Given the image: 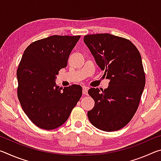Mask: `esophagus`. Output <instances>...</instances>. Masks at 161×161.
I'll list each match as a JSON object with an SVG mask.
<instances>
[{
	"mask_svg": "<svg viewBox=\"0 0 161 161\" xmlns=\"http://www.w3.org/2000/svg\"><path fill=\"white\" fill-rule=\"evenodd\" d=\"M88 89L89 88L87 86H83V90H82L83 94L87 95V93H88Z\"/></svg>",
	"mask_w": 161,
	"mask_h": 161,
	"instance_id": "34e87169",
	"label": "esophagus"
}]
</instances>
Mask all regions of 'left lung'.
<instances>
[{
  "mask_svg": "<svg viewBox=\"0 0 161 161\" xmlns=\"http://www.w3.org/2000/svg\"><path fill=\"white\" fill-rule=\"evenodd\" d=\"M84 42L109 80L102 92L99 88L89 89L95 102L87 112L89 120L103 131L118 130L133 118L145 86L141 56L130 40L108 33L85 35Z\"/></svg>",
  "mask_w": 161,
  "mask_h": 161,
  "instance_id": "1",
  "label": "left lung"
}]
</instances>
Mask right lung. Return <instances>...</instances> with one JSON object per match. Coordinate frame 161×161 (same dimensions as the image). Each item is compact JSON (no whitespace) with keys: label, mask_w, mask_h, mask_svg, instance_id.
I'll return each instance as SVG.
<instances>
[{"label":"right lung","mask_w":161,"mask_h":161,"mask_svg":"<svg viewBox=\"0 0 161 161\" xmlns=\"http://www.w3.org/2000/svg\"><path fill=\"white\" fill-rule=\"evenodd\" d=\"M80 38L53 35L24 51L17 70L18 97L24 112L40 129H54L64 124L81 97V86L62 88L55 83Z\"/></svg>","instance_id":"add662e5"}]
</instances>
